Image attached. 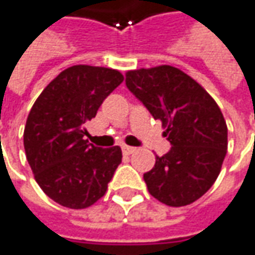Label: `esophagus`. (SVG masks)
<instances>
[{
	"label": "esophagus",
	"instance_id": "34e87169",
	"mask_svg": "<svg viewBox=\"0 0 255 255\" xmlns=\"http://www.w3.org/2000/svg\"><path fill=\"white\" fill-rule=\"evenodd\" d=\"M121 149H123V154L124 155H131L135 152V148H132V146H128V145H123V146H121Z\"/></svg>",
	"mask_w": 255,
	"mask_h": 255
}]
</instances>
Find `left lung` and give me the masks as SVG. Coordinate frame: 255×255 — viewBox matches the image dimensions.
I'll return each instance as SVG.
<instances>
[{
    "label": "left lung",
    "mask_w": 255,
    "mask_h": 255,
    "mask_svg": "<svg viewBox=\"0 0 255 255\" xmlns=\"http://www.w3.org/2000/svg\"><path fill=\"white\" fill-rule=\"evenodd\" d=\"M126 84L166 127L171 149L144 173L148 192L172 207L202 198L217 179L227 152V126L210 94L176 67L132 70Z\"/></svg>",
    "instance_id": "1"
}]
</instances>
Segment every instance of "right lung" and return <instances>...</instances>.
<instances>
[{"mask_svg": "<svg viewBox=\"0 0 255 255\" xmlns=\"http://www.w3.org/2000/svg\"><path fill=\"white\" fill-rule=\"evenodd\" d=\"M119 70L77 65L40 93L23 131L26 159L40 189L70 209H86L104 196L121 163V148L90 144L86 124L123 83Z\"/></svg>", "mask_w": 255, "mask_h": 255, "instance_id": "add662e5", "label": "right lung"}]
</instances>
